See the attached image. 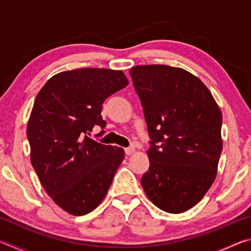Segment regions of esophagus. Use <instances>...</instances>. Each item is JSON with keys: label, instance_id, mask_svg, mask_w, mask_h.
Returning a JSON list of instances; mask_svg holds the SVG:
<instances>
[{"label": "esophagus", "instance_id": "1", "mask_svg": "<svg viewBox=\"0 0 251 251\" xmlns=\"http://www.w3.org/2000/svg\"><path fill=\"white\" fill-rule=\"evenodd\" d=\"M134 151H135V148H134V147H126V148H125V154H126L127 156L131 155Z\"/></svg>", "mask_w": 251, "mask_h": 251}]
</instances>
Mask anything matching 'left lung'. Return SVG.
<instances>
[{
  "mask_svg": "<svg viewBox=\"0 0 251 251\" xmlns=\"http://www.w3.org/2000/svg\"><path fill=\"white\" fill-rule=\"evenodd\" d=\"M150 134V169L141 182L159 209H190L210 188L223 151L222 112L189 72L167 65L129 71Z\"/></svg>",
  "mask_w": 251,
  "mask_h": 251,
  "instance_id": "obj_1",
  "label": "left lung"
}]
</instances>
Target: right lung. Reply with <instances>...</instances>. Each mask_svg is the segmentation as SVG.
Segmentation results:
<instances>
[{"label":"right lung","mask_w":251,"mask_h":251,"mask_svg":"<svg viewBox=\"0 0 251 251\" xmlns=\"http://www.w3.org/2000/svg\"><path fill=\"white\" fill-rule=\"evenodd\" d=\"M128 84L122 71L62 72L37 94L27 124L31 163L46 193L62 209L86 215L100 205L124 159V150L88 137L101 129V105Z\"/></svg>","instance_id":"add662e5"}]
</instances>
